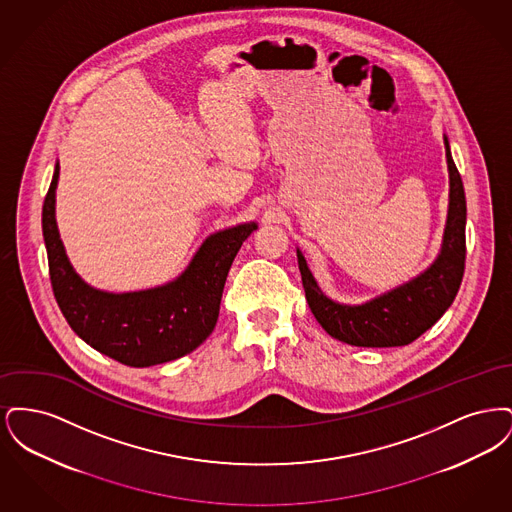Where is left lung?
Returning <instances> with one entry per match:
<instances>
[{
	"mask_svg": "<svg viewBox=\"0 0 512 512\" xmlns=\"http://www.w3.org/2000/svg\"><path fill=\"white\" fill-rule=\"evenodd\" d=\"M443 144L449 171L447 220L438 257L418 276L361 305H347L330 299L320 290L301 249L297 247V263L307 303L318 324L332 338L357 347L407 345L432 328L451 307L463 282L466 197L463 180L451 157V147L445 134Z\"/></svg>",
	"mask_w": 512,
	"mask_h": 512,
	"instance_id": "left-lung-1",
	"label": "left lung"
}]
</instances>
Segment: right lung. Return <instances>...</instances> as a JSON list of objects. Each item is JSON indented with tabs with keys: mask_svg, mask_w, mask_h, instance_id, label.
I'll use <instances>...</instances> for the list:
<instances>
[{
	"mask_svg": "<svg viewBox=\"0 0 512 512\" xmlns=\"http://www.w3.org/2000/svg\"><path fill=\"white\" fill-rule=\"evenodd\" d=\"M59 161L42 209L49 278L63 317L78 338L122 365H161L197 349L215 330L232 261L257 222L211 234L171 282L138 292H105L74 270L55 220Z\"/></svg>",
	"mask_w": 512,
	"mask_h": 512,
	"instance_id": "1",
	"label": "right lung"
}]
</instances>
